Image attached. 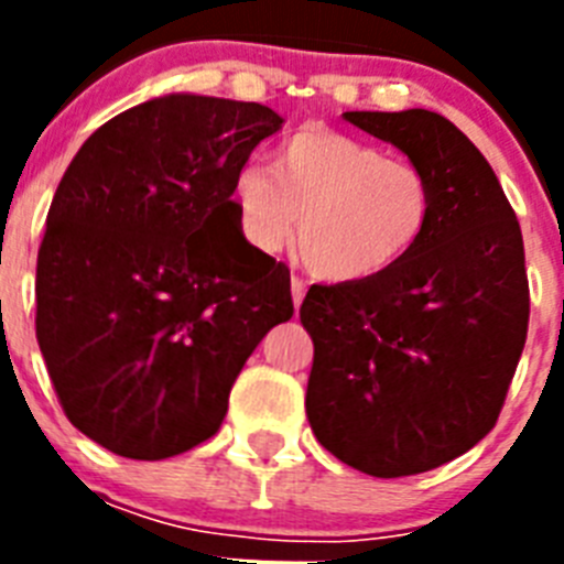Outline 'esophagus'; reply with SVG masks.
Returning <instances> with one entry per match:
<instances>
[{"instance_id":"esophagus-1","label":"esophagus","mask_w":564,"mask_h":564,"mask_svg":"<svg viewBox=\"0 0 564 564\" xmlns=\"http://www.w3.org/2000/svg\"><path fill=\"white\" fill-rule=\"evenodd\" d=\"M291 296H293V307L299 311V305H302V299H305V282L299 276L291 279Z\"/></svg>"}]
</instances>
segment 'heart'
I'll use <instances>...</instances> for the list:
<instances>
[{
    "mask_svg": "<svg viewBox=\"0 0 564 564\" xmlns=\"http://www.w3.org/2000/svg\"><path fill=\"white\" fill-rule=\"evenodd\" d=\"M237 228L262 253L285 248L313 276L347 285L383 276L410 257L435 217L426 169L336 129L305 127L271 154V169L234 174Z\"/></svg>",
    "mask_w": 564,
    "mask_h": 564,
    "instance_id": "obj_1",
    "label": "heart"
}]
</instances>
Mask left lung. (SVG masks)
Returning a JSON list of instances; mask_svg holds the SVG:
<instances>
[{
  "instance_id": "8db88e82",
  "label": "left lung",
  "mask_w": 564,
  "mask_h": 564,
  "mask_svg": "<svg viewBox=\"0 0 564 564\" xmlns=\"http://www.w3.org/2000/svg\"><path fill=\"white\" fill-rule=\"evenodd\" d=\"M344 118L426 169L435 217L390 273L307 291V421L364 475H421L471 449L500 417L528 336L522 231L480 149L443 115Z\"/></svg>"
}]
</instances>
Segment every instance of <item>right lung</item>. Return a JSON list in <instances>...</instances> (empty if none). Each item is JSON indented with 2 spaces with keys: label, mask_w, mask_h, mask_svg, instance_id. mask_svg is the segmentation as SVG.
Listing matches in <instances>:
<instances>
[{
  "label": "right lung",
  "mask_w": 564,
  "mask_h": 564,
  "mask_svg": "<svg viewBox=\"0 0 564 564\" xmlns=\"http://www.w3.org/2000/svg\"><path fill=\"white\" fill-rule=\"evenodd\" d=\"M273 109L166 96L89 134L36 262V338L69 423L163 460L217 435L242 364L293 316L291 273L242 239L234 174Z\"/></svg>",
  "instance_id": "obj_1"
}]
</instances>
